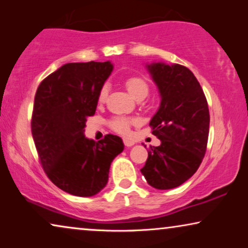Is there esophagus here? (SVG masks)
Wrapping results in <instances>:
<instances>
[{"label":"esophagus","instance_id":"obj_1","mask_svg":"<svg viewBox=\"0 0 248 248\" xmlns=\"http://www.w3.org/2000/svg\"><path fill=\"white\" fill-rule=\"evenodd\" d=\"M123 142H124L125 147H132V145H134V144H135V142H134V141L128 140V139H124Z\"/></svg>","mask_w":248,"mask_h":248}]
</instances>
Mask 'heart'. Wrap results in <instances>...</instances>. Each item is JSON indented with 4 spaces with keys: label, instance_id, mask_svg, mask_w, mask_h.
Segmentation results:
<instances>
[{
    "label": "heart",
    "instance_id": "heart-1",
    "mask_svg": "<svg viewBox=\"0 0 248 248\" xmlns=\"http://www.w3.org/2000/svg\"><path fill=\"white\" fill-rule=\"evenodd\" d=\"M125 87H126L128 93H130L132 96L138 100L144 99V98L148 96L149 90H150L148 80L145 79L144 77H141V76H133V77L127 78V79L125 80ZM107 93H108L107 87L106 86L101 87L99 94H98V101H99V103H104L107 97ZM134 123H137V121H135L134 118L124 117V116H115L109 121V126L111 130L117 132V133L128 134L130 133L131 125Z\"/></svg>",
    "mask_w": 248,
    "mask_h": 248
}]
</instances>
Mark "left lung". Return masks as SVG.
Instances as JSON below:
<instances>
[{
  "label": "left lung",
  "instance_id": "left-lung-1",
  "mask_svg": "<svg viewBox=\"0 0 248 248\" xmlns=\"http://www.w3.org/2000/svg\"><path fill=\"white\" fill-rule=\"evenodd\" d=\"M147 69L161 101L150 121L161 144L150 147L142 175L157 189H170L191 178L206 151L210 114L199 81L186 66L161 62Z\"/></svg>",
  "mask_w": 248,
  "mask_h": 248
}]
</instances>
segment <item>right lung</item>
<instances>
[{"instance_id":"obj_1","label":"right lung","mask_w":248,"mask_h":248,"mask_svg":"<svg viewBox=\"0 0 248 248\" xmlns=\"http://www.w3.org/2000/svg\"><path fill=\"white\" fill-rule=\"evenodd\" d=\"M113 71L107 62L66 63L49 74L36 91L31 133L47 177L62 191L93 196L108 182L111 161L124 150L113 134L100 141L84 137L98 94Z\"/></svg>"}]
</instances>
